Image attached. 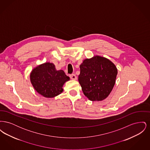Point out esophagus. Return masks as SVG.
Segmentation results:
<instances>
[{"label": "esophagus", "mask_w": 150, "mask_h": 150, "mask_svg": "<svg viewBox=\"0 0 150 150\" xmlns=\"http://www.w3.org/2000/svg\"><path fill=\"white\" fill-rule=\"evenodd\" d=\"M70 78L72 80H77V76L75 75V74H71L70 75Z\"/></svg>", "instance_id": "1"}]
</instances>
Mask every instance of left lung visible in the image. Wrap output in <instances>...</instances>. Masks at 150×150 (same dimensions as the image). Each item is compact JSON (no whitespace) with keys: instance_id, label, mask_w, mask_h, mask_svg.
<instances>
[{"instance_id":"obj_1","label":"left lung","mask_w":150,"mask_h":150,"mask_svg":"<svg viewBox=\"0 0 150 150\" xmlns=\"http://www.w3.org/2000/svg\"><path fill=\"white\" fill-rule=\"evenodd\" d=\"M80 69L79 82L86 97L92 101L106 98L116 82L117 69L114 64L105 57L95 56L84 59Z\"/></svg>"}]
</instances>
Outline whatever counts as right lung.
Returning a JSON list of instances; mask_svg holds the SVG:
<instances>
[{
  "mask_svg": "<svg viewBox=\"0 0 150 150\" xmlns=\"http://www.w3.org/2000/svg\"><path fill=\"white\" fill-rule=\"evenodd\" d=\"M30 81L36 91L46 98H53L64 91V83L70 80L64 72L57 70L53 63L37 66L30 73Z\"/></svg>",
  "mask_w": 150,
  "mask_h": 150,
  "instance_id": "obj_1",
  "label": "right lung"
}]
</instances>
